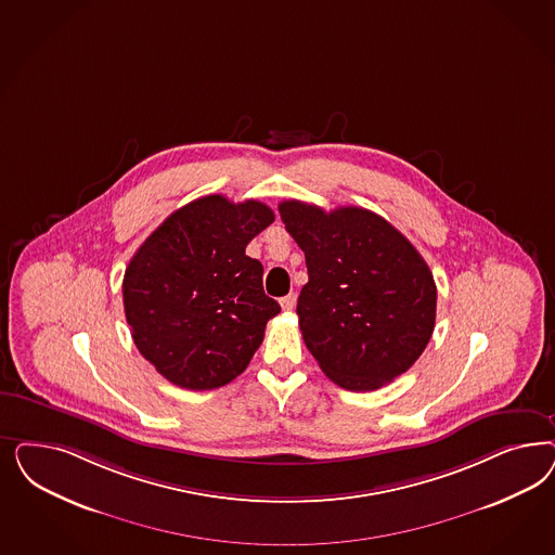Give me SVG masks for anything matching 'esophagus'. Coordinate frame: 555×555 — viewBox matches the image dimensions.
<instances>
[{
	"label": "esophagus",
	"mask_w": 555,
	"mask_h": 555,
	"mask_svg": "<svg viewBox=\"0 0 555 555\" xmlns=\"http://www.w3.org/2000/svg\"><path fill=\"white\" fill-rule=\"evenodd\" d=\"M280 305H282L284 310H292V308L296 306V294H287V296H284V298L280 300Z\"/></svg>",
	"instance_id": "obj_1"
}]
</instances>
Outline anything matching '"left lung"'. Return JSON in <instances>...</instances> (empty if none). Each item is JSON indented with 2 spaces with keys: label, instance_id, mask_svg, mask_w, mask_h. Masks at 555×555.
Segmentation results:
<instances>
[{
  "label": "left lung",
  "instance_id": "obj_1",
  "mask_svg": "<svg viewBox=\"0 0 555 555\" xmlns=\"http://www.w3.org/2000/svg\"><path fill=\"white\" fill-rule=\"evenodd\" d=\"M280 216L305 250L308 284L296 312L322 372L356 392L404 374L435 328L437 286L421 253L388 220L358 206L324 212L286 199Z\"/></svg>",
  "mask_w": 555,
  "mask_h": 555
}]
</instances>
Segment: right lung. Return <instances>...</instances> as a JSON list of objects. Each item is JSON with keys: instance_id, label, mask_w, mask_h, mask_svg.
<instances>
[{"instance_id": "right-lung-1", "label": "right lung", "mask_w": 555, "mask_h": 555, "mask_svg": "<svg viewBox=\"0 0 555 555\" xmlns=\"http://www.w3.org/2000/svg\"><path fill=\"white\" fill-rule=\"evenodd\" d=\"M273 210L212 194L167 216L130 259L122 282L132 339L165 379L188 390L227 386L249 365L282 308L263 266L245 255Z\"/></svg>"}]
</instances>
